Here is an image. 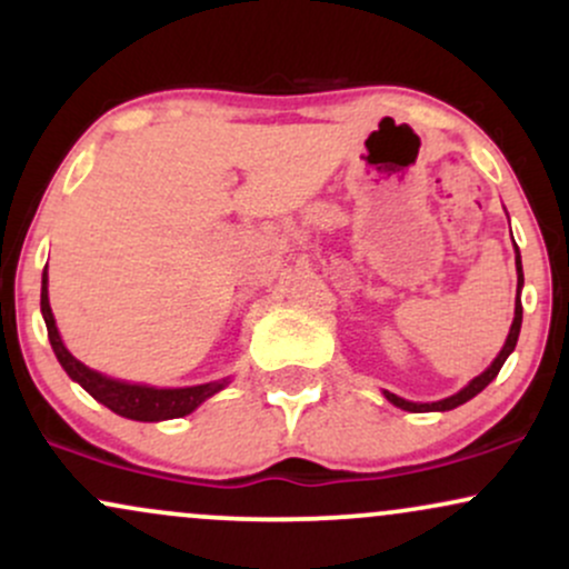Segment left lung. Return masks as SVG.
Returning <instances> with one entry per match:
<instances>
[{"mask_svg":"<svg viewBox=\"0 0 569 569\" xmlns=\"http://www.w3.org/2000/svg\"><path fill=\"white\" fill-rule=\"evenodd\" d=\"M521 286H525V272H521V257H519V248H516V310H513V323H511V331H508V339L506 345H502V350L498 352V358L492 361V367H489L487 371H481L479 377H473L471 382L466 385V388L460 390V393L449 396V398H441V401H433V403H415V401H407V398L396 396V393H388L385 390V398H388L390 403L398 409H407V411H449L455 407H460V403L471 401V398L476 393H481V390L487 388L489 382L498 377V371L502 369V363H506V358L511 356L513 348H516V339H519V331H521Z\"/></svg>","mask_w":569,"mask_h":569,"instance_id":"left-lung-1","label":"left lung"}]
</instances>
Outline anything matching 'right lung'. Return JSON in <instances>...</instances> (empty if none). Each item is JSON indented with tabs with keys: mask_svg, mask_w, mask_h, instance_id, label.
<instances>
[{
	"mask_svg": "<svg viewBox=\"0 0 569 569\" xmlns=\"http://www.w3.org/2000/svg\"><path fill=\"white\" fill-rule=\"evenodd\" d=\"M42 318L48 326L50 345L61 363L63 371L74 382H80L98 403H103L107 409H112L114 415L128 417V420L139 422H160V420H173V417H184L189 411L200 407L206 398L219 393L224 388L227 380L219 382H206V385H192V388H149V385H130L122 380H112V377L101 375V371L88 369L84 363L77 361L71 352L63 348V339L58 335V326L50 310L48 299V270L42 272Z\"/></svg>",
	"mask_w": 569,
	"mask_h": 569,
	"instance_id": "obj_1",
	"label": "right lung"
}]
</instances>
